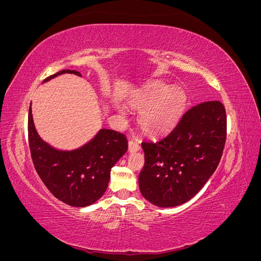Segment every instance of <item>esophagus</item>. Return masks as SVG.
Here are the masks:
<instances>
[{
	"instance_id": "1",
	"label": "esophagus",
	"mask_w": 261,
	"mask_h": 261,
	"mask_svg": "<svg viewBox=\"0 0 261 261\" xmlns=\"http://www.w3.org/2000/svg\"><path fill=\"white\" fill-rule=\"evenodd\" d=\"M141 149L140 145L138 143H136V141L134 140H130L128 143V151L129 152H135V151H139V150Z\"/></svg>"
}]
</instances>
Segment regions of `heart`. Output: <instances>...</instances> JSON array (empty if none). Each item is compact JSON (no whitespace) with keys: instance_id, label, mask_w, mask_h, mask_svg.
Returning a JSON list of instances; mask_svg holds the SVG:
<instances>
[{"instance_id":"1","label":"heart","mask_w":261,"mask_h":261,"mask_svg":"<svg viewBox=\"0 0 261 261\" xmlns=\"http://www.w3.org/2000/svg\"><path fill=\"white\" fill-rule=\"evenodd\" d=\"M186 97L179 89L158 87L147 92L135 102L139 110L147 109L140 117L143 129L149 134H158L169 129L183 112Z\"/></svg>"}]
</instances>
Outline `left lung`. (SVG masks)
Instances as JSON below:
<instances>
[{"label": "left lung", "mask_w": 261, "mask_h": 261, "mask_svg": "<svg viewBox=\"0 0 261 261\" xmlns=\"http://www.w3.org/2000/svg\"><path fill=\"white\" fill-rule=\"evenodd\" d=\"M225 140L226 112L220 101L188 109L167 135L141 143V194L159 207H175L192 199L218 168Z\"/></svg>", "instance_id": "left-lung-1"}]
</instances>
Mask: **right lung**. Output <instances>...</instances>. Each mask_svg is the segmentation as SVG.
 Instances as JSON below:
<instances>
[{
    "mask_svg": "<svg viewBox=\"0 0 261 261\" xmlns=\"http://www.w3.org/2000/svg\"><path fill=\"white\" fill-rule=\"evenodd\" d=\"M82 76L76 70L64 69ZM28 143L35 169L49 191L63 202L73 207H87L96 202L107 191L113 165L128 148V141L122 133L101 129L96 137L74 151H59L38 136L31 106L28 114Z\"/></svg>",
    "mask_w": 261,
    "mask_h": 261,
    "instance_id": "add662e5",
    "label": "right lung"
}]
</instances>
